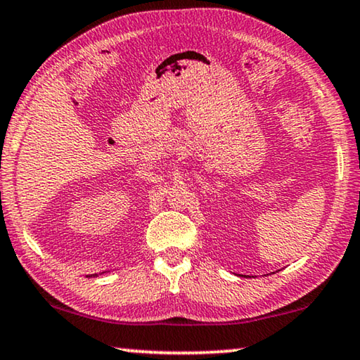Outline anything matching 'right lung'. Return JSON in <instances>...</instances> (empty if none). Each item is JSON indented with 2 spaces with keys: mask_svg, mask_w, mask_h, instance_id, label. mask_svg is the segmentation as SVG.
Segmentation results:
<instances>
[{
  "mask_svg": "<svg viewBox=\"0 0 360 360\" xmlns=\"http://www.w3.org/2000/svg\"><path fill=\"white\" fill-rule=\"evenodd\" d=\"M94 276H96V274H94Z\"/></svg>",
  "mask_w": 360,
  "mask_h": 360,
  "instance_id": "add662e5",
  "label": "right lung"
}]
</instances>
